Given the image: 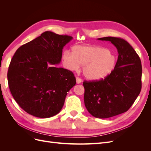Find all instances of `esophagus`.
I'll return each instance as SVG.
<instances>
[{
	"label": "esophagus",
	"instance_id": "esophagus-1",
	"mask_svg": "<svg viewBox=\"0 0 151 151\" xmlns=\"http://www.w3.org/2000/svg\"><path fill=\"white\" fill-rule=\"evenodd\" d=\"M76 83L77 84H80L82 83V79L81 78H79V77H77L76 78Z\"/></svg>",
	"mask_w": 151,
	"mask_h": 151
}]
</instances>
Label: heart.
<instances>
[{"label": "heart", "instance_id": "1", "mask_svg": "<svg viewBox=\"0 0 151 151\" xmlns=\"http://www.w3.org/2000/svg\"><path fill=\"white\" fill-rule=\"evenodd\" d=\"M62 58L63 66L68 70H77L83 65V74L90 81L106 78L115 70L117 63L115 54L99 46L77 45L72 48V53L63 52Z\"/></svg>", "mask_w": 151, "mask_h": 151}]
</instances>
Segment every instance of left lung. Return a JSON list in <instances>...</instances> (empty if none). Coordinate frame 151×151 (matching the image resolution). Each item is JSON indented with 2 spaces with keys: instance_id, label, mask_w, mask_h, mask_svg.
<instances>
[{
  "instance_id": "left-lung-1",
  "label": "left lung",
  "mask_w": 151,
  "mask_h": 151,
  "mask_svg": "<svg viewBox=\"0 0 151 151\" xmlns=\"http://www.w3.org/2000/svg\"><path fill=\"white\" fill-rule=\"evenodd\" d=\"M98 40L111 42L118 53L115 70L106 78L84 81V104L93 116L107 118L128 111L139 95L142 88L140 59L125 40L104 37Z\"/></svg>"
}]
</instances>
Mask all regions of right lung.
<instances>
[{
  "label": "right lung",
  "instance_id": "add662e5",
  "mask_svg": "<svg viewBox=\"0 0 151 151\" xmlns=\"http://www.w3.org/2000/svg\"><path fill=\"white\" fill-rule=\"evenodd\" d=\"M72 38L45 31L14 55L7 72L9 87L17 103L30 115L38 118L57 115L67 92L76 85L71 71L51 66L60 63L63 47Z\"/></svg>",
  "mask_w": 151,
  "mask_h": 151
}]
</instances>
